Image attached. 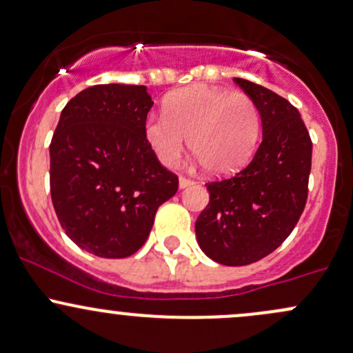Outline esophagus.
<instances>
[{
    "instance_id": "34e87169",
    "label": "esophagus",
    "mask_w": 353,
    "mask_h": 353,
    "mask_svg": "<svg viewBox=\"0 0 353 353\" xmlns=\"http://www.w3.org/2000/svg\"><path fill=\"white\" fill-rule=\"evenodd\" d=\"M195 183V180H192V178L188 176H180V188H187L190 187V185Z\"/></svg>"
}]
</instances>
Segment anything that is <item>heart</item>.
I'll return each instance as SVG.
<instances>
[{
  "label": "heart",
  "instance_id": "heart-1",
  "mask_svg": "<svg viewBox=\"0 0 353 353\" xmlns=\"http://www.w3.org/2000/svg\"><path fill=\"white\" fill-rule=\"evenodd\" d=\"M261 132L259 108L249 94L192 85L173 92L165 112L145 121V138L163 165L175 166L188 148L214 175L236 172L251 158Z\"/></svg>",
  "mask_w": 353,
  "mask_h": 353
}]
</instances>
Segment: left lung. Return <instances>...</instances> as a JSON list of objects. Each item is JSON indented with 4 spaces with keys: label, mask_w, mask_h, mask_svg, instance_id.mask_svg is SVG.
<instances>
[{
    "label": "left lung",
    "mask_w": 353,
    "mask_h": 353,
    "mask_svg": "<svg viewBox=\"0 0 353 353\" xmlns=\"http://www.w3.org/2000/svg\"><path fill=\"white\" fill-rule=\"evenodd\" d=\"M234 82L252 97L263 141L236 175L208 181V205L195 222L199 245L215 263L248 266L293 232L308 199L312 138L298 109L266 87Z\"/></svg>",
    "instance_id": "1"
}]
</instances>
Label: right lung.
I'll return each mask as SVG.
<instances>
[{
    "label": "right lung",
    "instance_id": "right-lung-1",
    "mask_svg": "<svg viewBox=\"0 0 353 353\" xmlns=\"http://www.w3.org/2000/svg\"><path fill=\"white\" fill-rule=\"evenodd\" d=\"M153 101L145 85L101 84L63 108L50 143V195L79 248L123 259L143 248L178 176L145 138Z\"/></svg>",
    "mask_w": 353,
    "mask_h": 353
}]
</instances>
